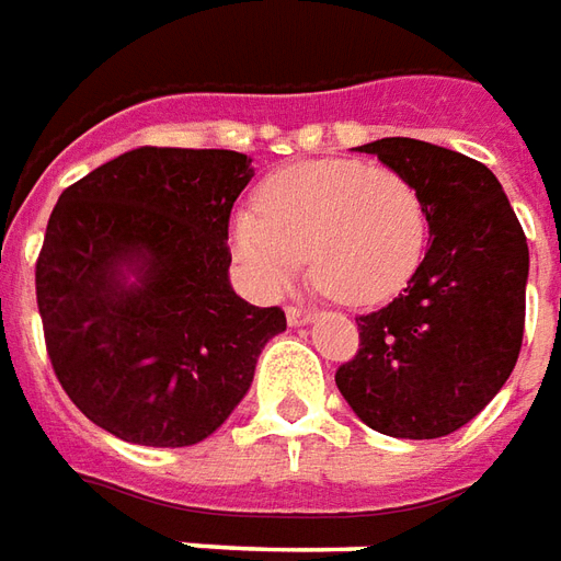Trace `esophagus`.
<instances>
[{"label": "esophagus", "mask_w": 561, "mask_h": 561, "mask_svg": "<svg viewBox=\"0 0 561 561\" xmlns=\"http://www.w3.org/2000/svg\"><path fill=\"white\" fill-rule=\"evenodd\" d=\"M285 318H288V323L297 327V323L314 321V312L312 309H302V306H288V309H285Z\"/></svg>", "instance_id": "obj_1"}]
</instances>
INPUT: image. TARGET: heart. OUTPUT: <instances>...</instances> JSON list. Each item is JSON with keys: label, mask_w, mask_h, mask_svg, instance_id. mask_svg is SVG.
<instances>
[{"label": "heart", "mask_w": 561, "mask_h": 561, "mask_svg": "<svg viewBox=\"0 0 561 561\" xmlns=\"http://www.w3.org/2000/svg\"><path fill=\"white\" fill-rule=\"evenodd\" d=\"M428 207L404 172L363 160L285 165L231 219V247L261 291L279 294L309 255L312 279L347 306H375L416 273Z\"/></svg>", "instance_id": "1"}]
</instances>
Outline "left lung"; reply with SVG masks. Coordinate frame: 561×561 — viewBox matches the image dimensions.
Returning a JSON list of instances; mask_svg holds the SVG:
<instances>
[{
    "instance_id": "left-lung-1",
    "label": "left lung",
    "mask_w": 561,
    "mask_h": 561,
    "mask_svg": "<svg viewBox=\"0 0 561 561\" xmlns=\"http://www.w3.org/2000/svg\"><path fill=\"white\" fill-rule=\"evenodd\" d=\"M359 151L419 186L431 240L408 288L356 318L359 351L339 365L335 386L368 428L446 437L488 408L520 356L526 234L479 160L404 136Z\"/></svg>"
}]
</instances>
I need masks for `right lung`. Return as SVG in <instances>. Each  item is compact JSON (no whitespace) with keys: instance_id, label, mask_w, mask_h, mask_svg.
<instances>
[{"instance_id":"right-lung-1","label":"right lung","mask_w":561,"mask_h":561,"mask_svg":"<svg viewBox=\"0 0 561 561\" xmlns=\"http://www.w3.org/2000/svg\"><path fill=\"white\" fill-rule=\"evenodd\" d=\"M249 178L247 153L145 145L53 207L35 264L49 363L115 437L163 449L210 437L285 330L279 306H252L228 285V219Z\"/></svg>"}]
</instances>
